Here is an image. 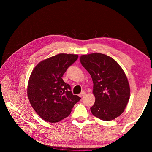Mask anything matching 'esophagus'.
I'll list each match as a JSON object with an SVG mask.
<instances>
[{"mask_svg": "<svg viewBox=\"0 0 152 152\" xmlns=\"http://www.w3.org/2000/svg\"><path fill=\"white\" fill-rule=\"evenodd\" d=\"M86 94V91H82V93L79 94V96L80 97H82V96H84L85 94Z\"/></svg>", "mask_w": 152, "mask_h": 152, "instance_id": "1", "label": "esophagus"}]
</instances>
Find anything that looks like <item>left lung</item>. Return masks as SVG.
<instances>
[{"label": "left lung", "mask_w": 152, "mask_h": 152, "mask_svg": "<svg viewBox=\"0 0 152 152\" xmlns=\"http://www.w3.org/2000/svg\"><path fill=\"white\" fill-rule=\"evenodd\" d=\"M80 61L93 82L94 116L110 121L120 116L130 98V87L122 68L113 58L102 53L82 55Z\"/></svg>", "instance_id": "left-lung-1"}]
</instances>
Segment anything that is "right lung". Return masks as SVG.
<instances>
[{
  "label": "right lung",
  "instance_id": "right-lung-1",
  "mask_svg": "<svg viewBox=\"0 0 152 152\" xmlns=\"http://www.w3.org/2000/svg\"><path fill=\"white\" fill-rule=\"evenodd\" d=\"M77 54H58L40 61L32 71L27 88L29 102L43 120L58 122L67 117L81 99L73 95L62 77Z\"/></svg>",
  "mask_w": 152,
  "mask_h": 152
}]
</instances>
